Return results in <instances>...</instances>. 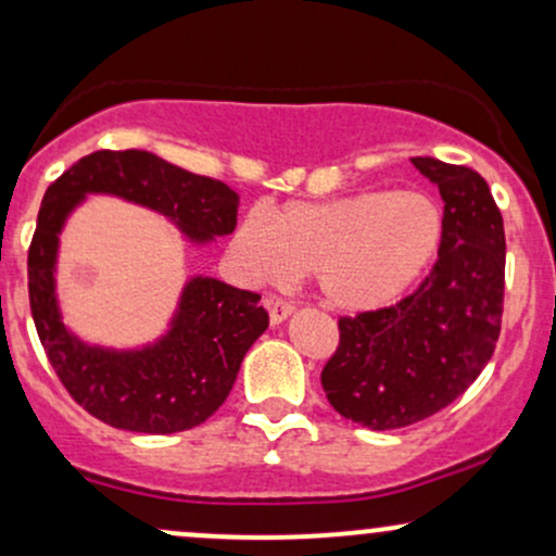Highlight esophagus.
I'll list each match as a JSON object with an SVG mask.
<instances>
[{
    "label": "esophagus",
    "mask_w": 556,
    "mask_h": 556,
    "mask_svg": "<svg viewBox=\"0 0 556 556\" xmlns=\"http://www.w3.org/2000/svg\"><path fill=\"white\" fill-rule=\"evenodd\" d=\"M265 309L270 312V323L273 326H280L283 320H289L291 312H294V307H291L289 302H283V299H276V296H267L265 299Z\"/></svg>",
    "instance_id": "obj_1"
}]
</instances>
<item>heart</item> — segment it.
<instances>
[{
    "label": "heart",
    "instance_id": "1",
    "mask_svg": "<svg viewBox=\"0 0 556 556\" xmlns=\"http://www.w3.org/2000/svg\"><path fill=\"white\" fill-rule=\"evenodd\" d=\"M444 210L422 189L357 191L326 202L249 212L230 239L236 265L254 283L315 270L330 307L367 312L407 296L444 244Z\"/></svg>",
    "mask_w": 556,
    "mask_h": 556
}]
</instances>
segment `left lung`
<instances>
[{"instance_id":"1","label":"left lung","mask_w":556,"mask_h":556,"mask_svg":"<svg viewBox=\"0 0 556 556\" xmlns=\"http://www.w3.org/2000/svg\"><path fill=\"white\" fill-rule=\"evenodd\" d=\"M444 199L433 273L394 307L341 317L323 367L330 407L370 430L407 428L476 383L494 354L504 307V223L489 184L465 165L413 157Z\"/></svg>"}]
</instances>
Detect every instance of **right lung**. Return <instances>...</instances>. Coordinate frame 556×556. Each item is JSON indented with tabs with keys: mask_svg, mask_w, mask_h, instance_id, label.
<instances>
[{
	"mask_svg": "<svg viewBox=\"0 0 556 556\" xmlns=\"http://www.w3.org/2000/svg\"><path fill=\"white\" fill-rule=\"evenodd\" d=\"M108 194L170 220L189 244L233 233L239 197L220 180L170 165L143 149L93 152L43 194L28 249V294L36 330L54 372L86 413L134 433H180L226 402L249 346L265 333L260 294L194 276L180 289L167 328L139 346L84 341L62 320L60 236L86 197Z\"/></svg>",
	"mask_w": 556,
	"mask_h": 556,
	"instance_id": "obj_1",
	"label": "right lung"
}]
</instances>
